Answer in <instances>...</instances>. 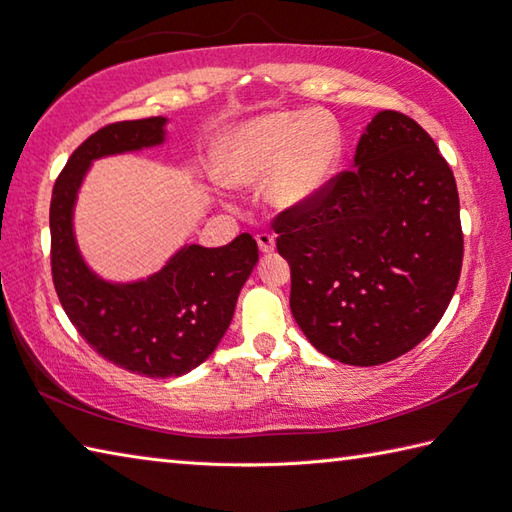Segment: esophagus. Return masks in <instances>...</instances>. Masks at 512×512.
Returning a JSON list of instances; mask_svg holds the SVG:
<instances>
[{
    "label": "esophagus",
    "instance_id": "34e87169",
    "mask_svg": "<svg viewBox=\"0 0 512 512\" xmlns=\"http://www.w3.org/2000/svg\"><path fill=\"white\" fill-rule=\"evenodd\" d=\"M255 239H257V246H259V250H262L264 255L273 253V250H275V235H270V233H259Z\"/></svg>",
    "mask_w": 512,
    "mask_h": 512
}]
</instances>
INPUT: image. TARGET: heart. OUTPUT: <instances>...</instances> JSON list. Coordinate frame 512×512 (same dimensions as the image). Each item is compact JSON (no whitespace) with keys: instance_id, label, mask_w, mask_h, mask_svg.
I'll return each instance as SVG.
<instances>
[{"instance_id":"b5f03b06","label":"heart","mask_w":512,"mask_h":512,"mask_svg":"<svg viewBox=\"0 0 512 512\" xmlns=\"http://www.w3.org/2000/svg\"><path fill=\"white\" fill-rule=\"evenodd\" d=\"M345 136L330 114L281 110L239 121L217 136L213 176L228 187L266 182V200L279 213L314 209L339 180Z\"/></svg>"}]
</instances>
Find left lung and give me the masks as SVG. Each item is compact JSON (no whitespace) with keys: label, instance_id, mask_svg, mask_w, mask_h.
I'll list each match as a JSON object with an SVG mask.
<instances>
[{"label":"left lung","instance_id":"1","mask_svg":"<svg viewBox=\"0 0 512 512\" xmlns=\"http://www.w3.org/2000/svg\"><path fill=\"white\" fill-rule=\"evenodd\" d=\"M290 310L306 339L345 365L394 361L427 339L462 270L453 171L409 116L363 129L352 171L306 213L277 220Z\"/></svg>","mask_w":512,"mask_h":512}]
</instances>
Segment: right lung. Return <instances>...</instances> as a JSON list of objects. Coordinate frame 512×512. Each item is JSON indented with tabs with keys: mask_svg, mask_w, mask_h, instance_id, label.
Returning <instances> with one entry per match:
<instances>
[{
	"mask_svg": "<svg viewBox=\"0 0 512 512\" xmlns=\"http://www.w3.org/2000/svg\"><path fill=\"white\" fill-rule=\"evenodd\" d=\"M169 118L107 125L70 156L50 202L52 279L79 334L107 361L149 378L184 376L209 358L233 321L239 290L259 262L248 233L231 244H184L158 273L107 279L83 257L74 213L96 160L162 147Z\"/></svg>",
	"mask_w": 512,
	"mask_h": 512,
	"instance_id": "right-lung-1",
	"label": "right lung"
}]
</instances>
